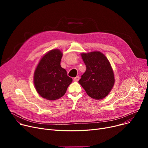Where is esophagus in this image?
I'll list each match as a JSON object with an SVG mask.
<instances>
[{
	"label": "esophagus",
	"instance_id": "esophagus-1",
	"mask_svg": "<svg viewBox=\"0 0 148 148\" xmlns=\"http://www.w3.org/2000/svg\"><path fill=\"white\" fill-rule=\"evenodd\" d=\"M79 79H80V77H79V76H77V77H75V78H74L73 80H74V82H78V81L79 80Z\"/></svg>",
	"mask_w": 148,
	"mask_h": 148
}]
</instances>
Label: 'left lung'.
I'll use <instances>...</instances> for the list:
<instances>
[{
	"mask_svg": "<svg viewBox=\"0 0 148 148\" xmlns=\"http://www.w3.org/2000/svg\"><path fill=\"white\" fill-rule=\"evenodd\" d=\"M86 70L79 83L92 98L102 99L109 94L114 84L113 70L109 60L98 51L82 53Z\"/></svg>",
	"mask_w": 148,
	"mask_h": 148,
	"instance_id": "8db88e82",
	"label": "left lung"
}]
</instances>
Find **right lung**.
I'll use <instances>...</instances> for the list:
<instances>
[{"instance_id": "obj_1", "label": "right lung", "mask_w": 148, "mask_h": 148, "mask_svg": "<svg viewBox=\"0 0 148 148\" xmlns=\"http://www.w3.org/2000/svg\"><path fill=\"white\" fill-rule=\"evenodd\" d=\"M63 53L53 49L41 58L35 68L34 83L38 94L48 100H56L63 97L73 79L67 75L60 66Z\"/></svg>"}]
</instances>
